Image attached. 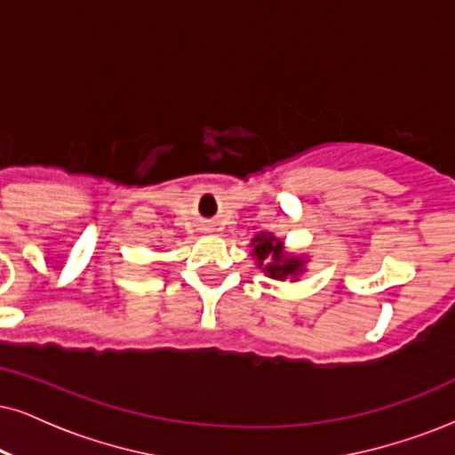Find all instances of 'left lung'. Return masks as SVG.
<instances>
[{
  "instance_id": "left-lung-1",
  "label": "left lung",
  "mask_w": 455,
  "mask_h": 455,
  "mask_svg": "<svg viewBox=\"0 0 455 455\" xmlns=\"http://www.w3.org/2000/svg\"><path fill=\"white\" fill-rule=\"evenodd\" d=\"M254 256L258 267H264L268 277L273 279H285L287 275H298L302 270V262L298 258H285L281 254V241L273 235H258L254 239Z\"/></svg>"
}]
</instances>
